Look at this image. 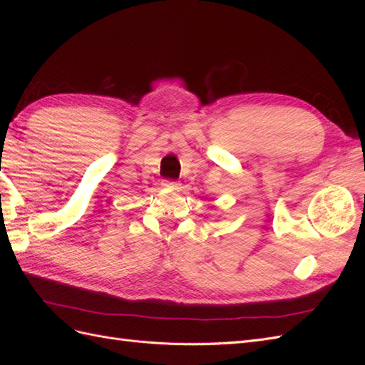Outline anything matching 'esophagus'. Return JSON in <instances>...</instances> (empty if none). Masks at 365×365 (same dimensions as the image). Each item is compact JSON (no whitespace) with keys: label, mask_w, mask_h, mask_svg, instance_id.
<instances>
[{"label":"esophagus","mask_w":365,"mask_h":365,"mask_svg":"<svg viewBox=\"0 0 365 365\" xmlns=\"http://www.w3.org/2000/svg\"><path fill=\"white\" fill-rule=\"evenodd\" d=\"M161 185H163V187H176V185H178V182L172 181V180H164V181L161 182Z\"/></svg>","instance_id":"34e87169"}]
</instances>
